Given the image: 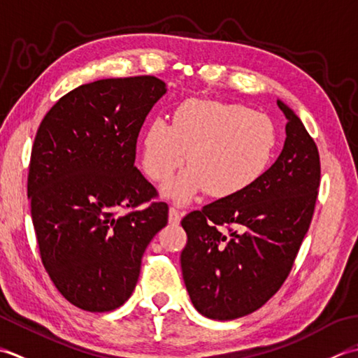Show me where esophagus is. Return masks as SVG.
Instances as JSON below:
<instances>
[{
  "label": "esophagus",
  "instance_id": "esophagus-1",
  "mask_svg": "<svg viewBox=\"0 0 358 358\" xmlns=\"http://www.w3.org/2000/svg\"><path fill=\"white\" fill-rule=\"evenodd\" d=\"M169 222L173 225L180 222V213L174 207H170V210H169Z\"/></svg>",
  "mask_w": 358,
  "mask_h": 358
}]
</instances>
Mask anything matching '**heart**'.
<instances>
[{"label": "heart", "mask_w": 358, "mask_h": 358, "mask_svg": "<svg viewBox=\"0 0 358 358\" xmlns=\"http://www.w3.org/2000/svg\"><path fill=\"white\" fill-rule=\"evenodd\" d=\"M275 147L276 128L268 115L239 103L188 100L174 111L173 125L156 119L145 129L142 165L160 184L187 159L189 169L162 188V194L178 203L202 192L231 199L264 176Z\"/></svg>", "instance_id": "1"}]
</instances>
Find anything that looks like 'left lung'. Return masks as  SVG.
I'll return each mask as SVG.
<instances>
[{"mask_svg":"<svg viewBox=\"0 0 358 358\" xmlns=\"http://www.w3.org/2000/svg\"><path fill=\"white\" fill-rule=\"evenodd\" d=\"M286 117L278 159L257 184L182 220L180 267L189 300L203 317L235 320L259 309L286 281L309 230L320 187V156L300 117ZM227 224L229 235L219 230Z\"/></svg>","mask_w":358,"mask_h":358,"instance_id":"left-lung-1","label":"left lung"}]
</instances>
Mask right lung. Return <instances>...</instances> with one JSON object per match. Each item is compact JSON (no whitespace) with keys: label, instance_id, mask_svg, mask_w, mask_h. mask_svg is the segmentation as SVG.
<instances>
[{"label":"right lung","instance_id":"1","mask_svg":"<svg viewBox=\"0 0 358 358\" xmlns=\"http://www.w3.org/2000/svg\"><path fill=\"white\" fill-rule=\"evenodd\" d=\"M165 92L152 76L97 80L63 96L36 131L27 198L41 261L83 310L128 300L145 249L169 222V206L152 202L156 188L134 166L138 133Z\"/></svg>","mask_w":358,"mask_h":358}]
</instances>
